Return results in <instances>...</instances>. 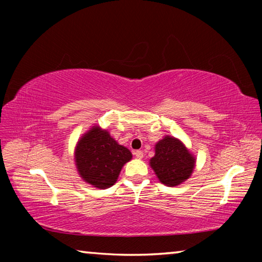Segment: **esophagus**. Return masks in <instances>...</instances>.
Masks as SVG:
<instances>
[{
  "label": "esophagus",
  "instance_id": "34e87169",
  "mask_svg": "<svg viewBox=\"0 0 262 262\" xmlns=\"http://www.w3.org/2000/svg\"><path fill=\"white\" fill-rule=\"evenodd\" d=\"M134 155H135V157H136L137 159H142V158H143V152L140 151V150H136V151L134 152Z\"/></svg>",
  "mask_w": 262,
  "mask_h": 262
}]
</instances>
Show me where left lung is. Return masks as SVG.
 <instances>
[{
  "label": "left lung",
  "instance_id": "1",
  "mask_svg": "<svg viewBox=\"0 0 262 262\" xmlns=\"http://www.w3.org/2000/svg\"><path fill=\"white\" fill-rule=\"evenodd\" d=\"M196 158L177 137L165 135L155 144L150 166L163 185L174 187L192 176Z\"/></svg>",
  "mask_w": 262,
  "mask_h": 262
}]
</instances>
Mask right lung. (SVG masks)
I'll use <instances>...</instances> for the list:
<instances>
[{"instance_id":"obj_1","label":"right lung","mask_w":262,"mask_h":262,"mask_svg":"<svg viewBox=\"0 0 262 262\" xmlns=\"http://www.w3.org/2000/svg\"><path fill=\"white\" fill-rule=\"evenodd\" d=\"M74 157L79 177L86 184L105 189L117 183L121 168L133 155L107 129L95 125L78 139Z\"/></svg>"}]
</instances>
